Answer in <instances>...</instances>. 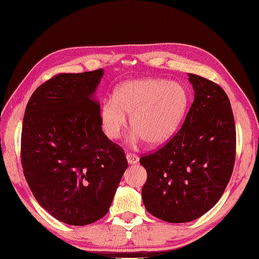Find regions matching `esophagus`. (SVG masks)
Instances as JSON below:
<instances>
[{"mask_svg": "<svg viewBox=\"0 0 259 259\" xmlns=\"http://www.w3.org/2000/svg\"><path fill=\"white\" fill-rule=\"evenodd\" d=\"M126 158H127V161H128L130 164L136 163L139 161L138 154H135V153H127V154H126Z\"/></svg>", "mask_w": 259, "mask_h": 259, "instance_id": "obj_1", "label": "esophagus"}]
</instances>
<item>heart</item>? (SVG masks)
Wrapping results in <instances>:
<instances>
[{"mask_svg":"<svg viewBox=\"0 0 259 259\" xmlns=\"http://www.w3.org/2000/svg\"><path fill=\"white\" fill-rule=\"evenodd\" d=\"M187 102V92L177 82L152 77L126 81L101 105L102 130L109 139H118L127 124L125 115H130L132 140L162 144L177 130Z\"/></svg>","mask_w":259,"mask_h":259,"instance_id":"b5f03b06","label":"heart"}]
</instances>
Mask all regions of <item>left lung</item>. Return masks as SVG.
I'll list each match as a JSON object with an SVG mask.
<instances>
[{
    "mask_svg": "<svg viewBox=\"0 0 259 259\" xmlns=\"http://www.w3.org/2000/svg\"><path fill=\"white\" fill-rule=\"evenodd\" d=\"M194 101L167 143L140 158L148 172L144 206L170 223L193 221L209 211L226 190L235 167L236 125L222 88L189 73Z\"/></svg>",
    "mask_w": 259,
    "mask_h": 259,
    "instance_id": "left-lung-1",
    "label": "left lung"
}]
</instances>
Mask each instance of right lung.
Segmentation results:
<instances>
[{
    "instance_id": "obj_1",
    "label": "right lung",
    "mask_w": 259,
    "mask_h": 259,
    "mask_svg": "<svg viewBox=\"0 0 259 259\" xmlns=\"http://www.w3.org/2000/svg\"><path fill=\"white\" fill-rule=\"evenodd\" d=\"M102 75V69L54 75L24 110V178L40 206L71 226H87L108 213L128 167L121 146L102 132L100 105L92 100Z\"/></svg>"
}]
</instances>
